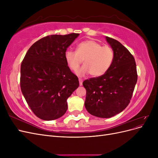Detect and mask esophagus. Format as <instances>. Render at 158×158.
<instances>
[{
	"label": "esophagus",
	"mask_w": 158,
	"mask_h": 158,
	"mask_svg": "<svg viewBox=\"0 0 158 158\" xmlns=\"http://www.w3.org/2000/svg\"><path fill=\"white\" fill-rule=\"evenodd\" d=\"M82 82H83V80L81 79V78H79V84L81 86V85H82Z\"/></svg>",
	"instance_id": "1"
}]
</instances>
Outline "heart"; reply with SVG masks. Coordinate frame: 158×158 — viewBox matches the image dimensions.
<instances>
[{
	"mask_svg": "<svg viewBox=\"0 0 158 158\" xmlns=\"http://www.w3.org/2000/svg\"><path fill=\"white\" fill-rule=\"evenodd\" d=\"M64 59L69 69L73 71L84 60L85 64L76 72L80 77L89 73L93 77H99L106 74L111 67L114 52L110 47L102 46L96 41L89 40L80 43L76 51L66 50Z\"/></svg>",
	"mask_w": 158,
	"mask_h": 158,
	"instance_id": "b5f03b06",
	"label": "heart"
}]
</instances>
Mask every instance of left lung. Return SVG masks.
Wrapping results in <instances>:
<instances>
[{"label": "left lung", "instance_id": "obj_1", "mask_svg": "<svg viewBox=\"0 0 158 158\" xmlns=\"http://www.w3.org/2000/svg\"><path fill=\"white\" fill-rule=\"evenodd\" d=\"M114 52L111 67L106 74L84 81L86 90L85 107L95 117L110 118L125 109L137 82L135 58L120 42L106 37Z\"/></svg>", "mask_w": 158, "mask_h": 158}]
</instances>
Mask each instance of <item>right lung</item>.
Listing matches in <instances>:
<instances>
[{
  "label": "right lung",
  "instance_id": "obj_1",
  "mask_svg": "<svg viewBox=\"0 0 158 158\" xmlns=\"http://www.w3.org/2000/svg\"><path fill=\"white\" fill-rule=\"evenodd\" d=\"M79 35H52L41 38L28 49L20 69V87L28 106L45 121L61 117L68 109L67 99L79 86L64 52Z\"/></svg>",
  "mask_w": 158,
  "mask_h": 158
}]
</instances>
